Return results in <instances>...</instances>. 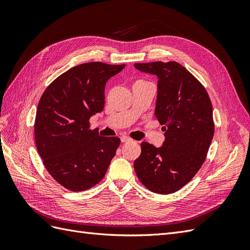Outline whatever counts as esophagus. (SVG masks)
I'll use <instances>...</instances> for the list:
<instances>
[{
    "label": "esophagus",
    "instance_id": "1",
    "mask_svg": "<svg viewBox=\"0 0 250 250\" xmlns=\"http://www.w3.org/2000/svg\"><path fill=\"white\" fill-rule=\"evenodd\" d=\"M121 142H122V143H129V142H132V139H130L129 137H127V135H123V137H121Z\"/></svg>",
    "mask_w": 250,
    "mask_h": 250
}]
</instances>
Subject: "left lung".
Here are the masks:
<instances>
[{"label": "left lung", "instance_id": "left-lung-1", "mask_svg": "<svg viewBox=\"0 0 250 250\" xmlns=\"http://www.w3.org/2000/svg\"><path fill=\"white\" fill-rule=\"evenodd\" d=\"M134 66L158 78L154 113L165 131L162 147L141 144L134 170L151 192L172 194L186 186L206 161L215 131L211 102L201 83L176 62Z\"/></svg>", "mask_w": 250, "mask_h": 250}]
</instances>
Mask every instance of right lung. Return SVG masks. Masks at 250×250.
<instances>
[{
	"label": "right lung",
	"mask_w": 250,
	"mask_h": 250,
	"mask_svg": "<svg viewBox=\"0 0 250 250\" xmlns=\"http://www.w3.org/2000/svg\"><path fill=\"white\" fill-rule=\"evenodd\" d=\"M125 64L87 62L60 75L44 90L36 110L34 135L44 167L59 185L85 191L103 179L120 145L100 137L89 119L104 108V88Z\"/></svg>",
	"instance_id": "1"
}]
</instances>
